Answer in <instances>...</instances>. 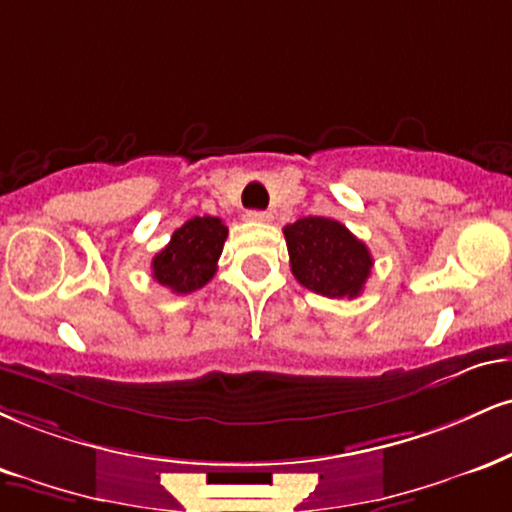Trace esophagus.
Segmentation results:
<instances>
[{"label":"esophagus","instance_id":"34e87169","mask_svg":"<svg viewBox=\"0 0 512 512\" xmlns=\"http://www.w3.org/2000/svg\"><path fill=\"white\" fill-rule=\"evenodd\" d=\"M248 219H250V221H260V224H264V221H272V214H269V212H260V209H250Z\"/></svg>","mask_w":512,"mask_h":512}]
</instances>
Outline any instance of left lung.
Here are the masks:
<instances>
[{"label": "left lung", "instance_id": "obj_1", "mask_svg": "<svg viewBox=\"0 0 512 512\" xmlns=\"http://www.w3.org/2000/svg\"><path fill=\"white\" fill-rule=\"evenodd\" d=\"M291 272L300 286L326 298L353 300L372 272V255L341 221L305 217L283 229Z\"/></svg>", "mask_w": 512, "mask_h": 512}]
</instances>
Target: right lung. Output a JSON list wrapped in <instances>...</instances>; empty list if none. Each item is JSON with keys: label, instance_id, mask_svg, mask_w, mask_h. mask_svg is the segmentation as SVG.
<instances>
[{"label": "right lung", "instance_id": "1", "mask_svg": "<svg viewBox=\"0 0 512 512\" xmlns=\"http://www.w3.org/2000/svg\"><path fill=\"white\" fill-rule=\"evenodd\" d=\"M229 229L217 217H193L152 257V279L174 293H193L217 274Z\"/></svg>", "mask_w": 512, "mask_h": 512}]
</instances>
